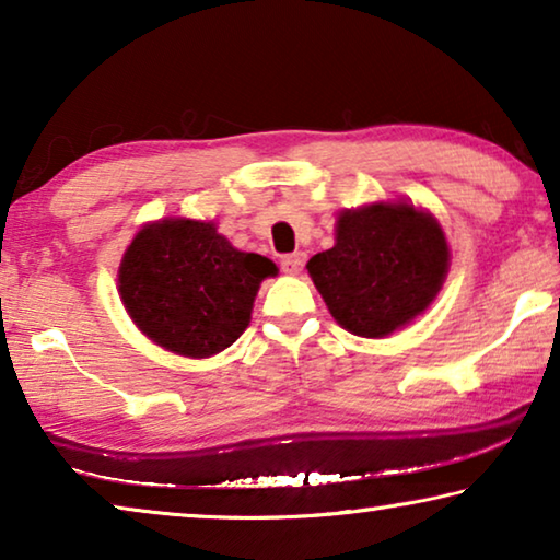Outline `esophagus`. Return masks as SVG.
<instances>
[{"label":"esophagus","instance_id":"obj_1","mask_svg":"<svg viewBox=\"0 0 560 560\" xmlns=\"http://www.w3.org/2000/svg\"><path fill=\"white\" fill-rule=\"evenodd\" d=\"M303 264H306V254L303 252H293V254H287V257H281V269L291 273V277H296V273L303 269Z\"/></svg>","mask_w":560,"mask_h":560}]
</instances>
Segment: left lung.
Segmentation results:
<instances>
[{
    "label": "left lung",
    "mask_w": 560,
    "mask_h": 560,
    "mask_svg": "<svg viewBox=\"0 0 560 560\" xmlns=\"http://www.w3.org/2000/svg\"><path fill=\"white\" fill-rule=\"evenodd\" d=\"M306 269L340 326L385 338L428 311L447 277L450 246L430 212L373 202L340 212L336 244Z\"/></svg>",
    "instance_id": "obj_1"
}]
</instances>
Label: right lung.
Wrapping results in <instances>:
<instances>
[{"label":"right lung","instance_id":"obj_1","mask_svg":"<svg viewBox=\"0 0 560 560\" xmlns=\"http://www.w3.org/2000/svg\"><path fill=\"white\" fill-rule=\"evenodd\" d=\"M277 264L240 252L214 222H150L132 236L118 269L122 306L153 343L187 358L230 348L249 326L254 296Z\"/></svg>","mask_w":560,"mask_h":560}]
</instances>
